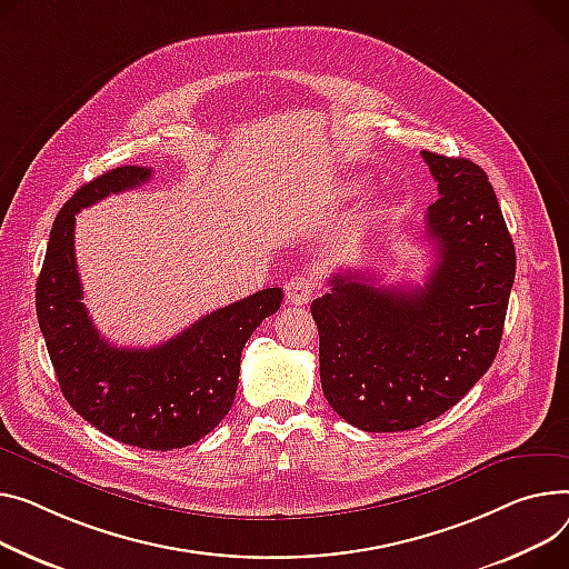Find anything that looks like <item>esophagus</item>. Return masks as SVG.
<instances>
[{
    "label": "esophagus",
    "mask_w": 569,
    "mask_h": 569,
    "mask_svg": "<svg viewBox=\"0 0 569 569\" xmlns=\"http://www.w3.org/2000/svg\"><path fill=\"white\" fill-rule=\"evenodd\" d=\"M316 279L309 277V274H297L292 277L290 281H286V299L290 301V305H309L313 292H316Z\"/></svg>",
    "instance_id": "34e87169"
}]
</instances>
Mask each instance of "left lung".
I'll return each instance as SVG.
<instances>
[{
    "label": "left lung",
    "instance_id": "1",
    "mask_svg": "<svg viewBox=\"0 0 569 569\" xmlns=\"http://www.w3.org/2000/svg\"><path fill=\"white\" fill-rule=\"evenodd\" d=\"M439 199L426 236L437 262L419 288L343 272L311 305L327 402L366 432L426 426L487 372L515 283V244L487 173L423 150Z\"/></svg>",
    "mask_w": 569,
    "mask_h": 569
}]
</instances>
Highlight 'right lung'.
Here are the masks:
<instances>
[{"instance_id": "add662e5", "label": "right lung", "mask_w": 569, "mask_h": 569, "mask_svg": "<svg viewBox=\"0 0 569 569\" xmlns=\"http://www.w3.org/2000/svg\"><path fill=\"white\" fill-rule=\"evenodd\" d=\"M146 167H119L82 184L59 210L41 277L36 316L68 405L111 439L171 450L192 446L229 413L242 348L279 311L283 290L264 288L203 316L156 348H117L98 333L74 262V214L150 178Z\"/></svg>"}]
</instances>
